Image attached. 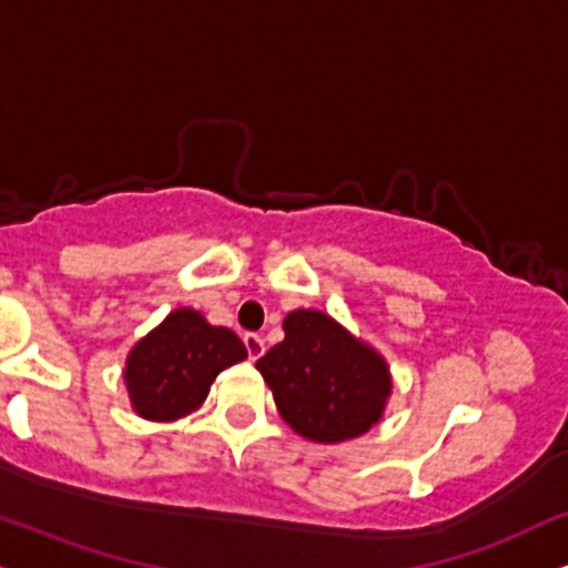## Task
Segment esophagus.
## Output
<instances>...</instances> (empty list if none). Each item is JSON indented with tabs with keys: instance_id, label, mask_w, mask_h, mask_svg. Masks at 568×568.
I'll list each match as a JSON object with an SVG mask.
<instances>
[{
	"instance_id": "obj_1",
	"label": "esophagus",
	"mask_w": 568,
	"mask_h": 568,
	"mask_svg": "<svg viewBox=\"0 0 568 568\" xmlns=\"http://www.w3.org/2000/svg\"><path fill=\"white\" fill-rule=\"evenodd\" d=\"M242 339H244V347H247L250 361H257V358H261V355L265 353V342H263L261 334H252V332H247V334H244Z\"/></svg>"
}]
</instances>
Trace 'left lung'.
Instances as JSON below:
<instances>
[{
	"instance_id": "8db88e82",
	"label": "left lung",
	"mask_w": 568,
	"mask_h": 568,
	"mask_svg": "<svg viewBox=\"0 0 568 568\" xmlns=\"http://www.w3.org/2000/svg\"><path fill=\"white\" fill-rule=\"evenodd\" d=\"M284 334L255 366L292 429L328 445L379 422L392 384L374 349L318 311L290 313Z\"/></svg>"
}]
</instances>
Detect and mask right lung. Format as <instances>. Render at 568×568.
<instances>
[{
    "mask_svg": "<svg viewBox=\"0 0 568 568\" xmlns=\"http://www.w3.org/2000/svg\"><path fill=\"white\" fill-rule=\"evenodd\" d=\"M244 358L247 347L231 328L210 326L197 311L181 307L131 349V403L150 422H171L197 408L215 376Z\"/></svg>",
    "mask_w": 568,
    "mask_h": 568,
    "instance_id": "right-lung-1",
    "label": "right lung"
}]
</instances>
